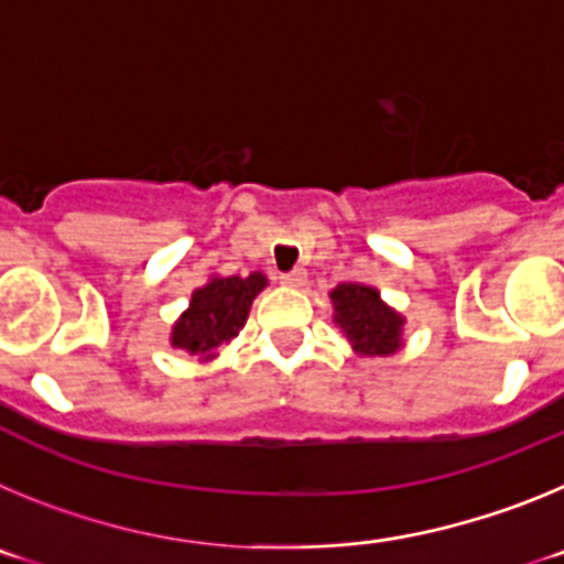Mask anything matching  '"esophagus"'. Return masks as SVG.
<instances>
[{
    "instance_id": "34e87169",
    "label": "esophagus",
    "mask_w": 564,
    "mask_h": 564,
    "mask_svg": "<svg viewBox=\"0 0 564 564\" xmlns=\"http://www.w3.org/2000/svg\"><path fill=\"white\" fill-rule=\"evenodd\" d=\"M279 282H282L285 288H302L307 282L305 268H293V271L282 273V276H279Z\"/></svg>"
}]
</instances>
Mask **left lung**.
<instances>
[{
    "instance_id": "8db88e82",
    "label": "left lung",
    "mask_w": 564,
    "mask_h": 564,
    "mask_svg": "<svg viewBox=\"0 0 564 564\" xmlns=\"http://www.w3.org/2000/svg\"><path fill=\"white\" fill-rule=\"evenodd\" d=\"M336 322L361 356H390L401 344L403 318L383 305L376 288L338 285L330 293Z\"/></svg>"
}]
</instances>
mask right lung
<instances>
[{"label": "right lung", "mask_w": 564, "mask_h": 564, "mask_svg": "<svg viewBox=\"0 0 564 564\" xmlns=\"http://www.w3.org/2000/svg\"><path fill=\"white\" fill-rule=\"evenodd\" d=\"M268 279L262 273L251 276H226L212 279L206 288L192 293V305L183 313L181 322L172 330V344L192 356L220 347L223 341H231L246 325L251 302Z\"/></svg>", "instance_id": "add662e5"}]
</instances>
